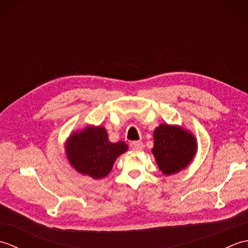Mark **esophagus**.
<instances>
[{
  "label": "esophagus",
  "mask_w": 248,
  "mask_h": 248,
  "mask_svg": "<svg viewBox=\"0 0 248 248\" xmlns=\"http://www.w3.org/2000/svg\"><path fill=\"white\" fill-rule=\"evenodd\" d=\"M130 147L132 150L140 151L144 148V144L141 143V141H132V143L130 144Z\"/></svg>",
  "instance_id": "obj_1"
}]
</instances>
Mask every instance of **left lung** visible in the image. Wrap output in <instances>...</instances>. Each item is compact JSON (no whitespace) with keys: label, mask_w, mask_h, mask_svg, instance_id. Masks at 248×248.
<instances>
[{"label":"left lung","mask_w":248,"mask_h":248,"mask_svg":"<svg viewBox=\"0 0 248 248\" xmlns=\"http://www.w3.org/2000/svg\"><path fill=\"white\" fill-rule=\"evenodd\" d=\"M152 154L164 175H173L184 170L196 154V140L186 130L162 124L155 130Z\"/></svg>","instance_id":"1"}]
</instances>
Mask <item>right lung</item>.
<instances>
[{
	"label": "right lung",
	"instance_id": "right-lung-1",
	"mask_svg": "<svg viewBox=\"0 0 248 248\" xmlns=\"http://www.w3.org/2000/svg\"><path fill=\"white\" fill-rule=\"evenodd\" d=\"M127 150L128 145L123 140L110 143L107 130L102 127H89L73 133L66 147L70 164L78 172L93 179L108 175L116 157Z\"/></svg>",
	"mask_w": 248,
	"mask_h": 248
}]
</instances>
